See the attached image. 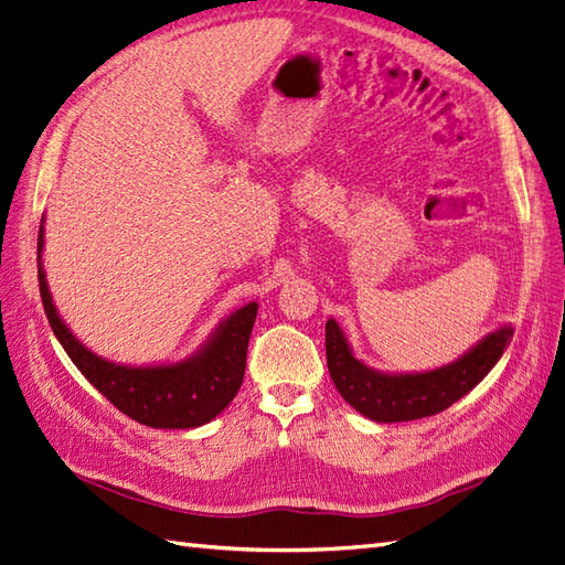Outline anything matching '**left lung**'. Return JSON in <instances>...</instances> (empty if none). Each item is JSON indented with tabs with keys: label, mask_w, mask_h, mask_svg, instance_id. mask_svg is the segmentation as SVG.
<instances>
[{
	"label": "left lung",
	"mask_w": 565,
	"mask_h": 565,
	"mask_svg": "<svg viewBox=\"0 0 565 565\" xmlns=\"http://www.w3.org/2000/svg\"><path fill=\"white\" fill-rule=\"evenodd\" d=\"M513 327L491 331L454 363L429 372L392 374L372 370L353 355L337 320H327V365L339 394L374 423H408L454 406L499 363Z\"/></svg>",
	"instance_id": "8db88e82"
}]
</instances>
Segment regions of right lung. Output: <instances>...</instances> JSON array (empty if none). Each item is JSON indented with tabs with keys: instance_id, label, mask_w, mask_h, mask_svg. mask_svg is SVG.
Wrapping results in <instances>:
<instances>
[{
	"instance_id": "1",
	"label": "right lung",
	"mask_w": 565,
	"mask_h": 565,
	"mask_svg": "<svg viewBox=\"0 0 565 565\" xmlns=\"http://www.w3.org/2000/svg\"><path fill=\"white\" fill-rule=\"evenodd\" d=\"M42 243H45V228L40 226L38 279L42 306H45L54 337L60 339L83 377L99 394L107 396L114 408L154 429H191L214 420L234 401L243 384L257 302H248L241 310L231 312L212 331L207 343L181 363L142 367L119 365L85 349L56 312L45 269H42Z\"/></svg>"
}]
</instances>
